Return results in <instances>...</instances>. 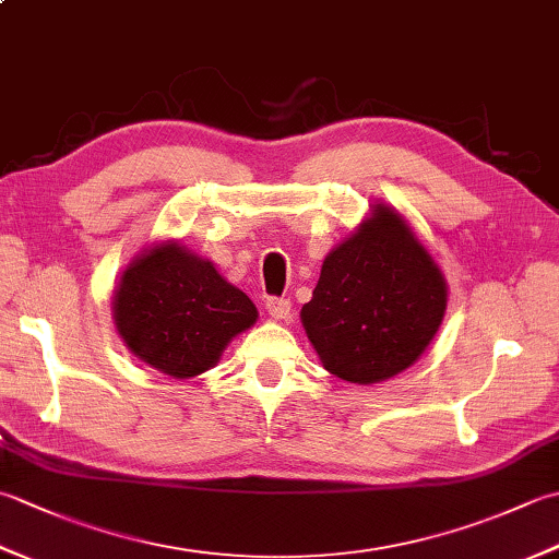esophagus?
<instances>
[{
	"mask_svg": "<svg viewBox=\"0 0 559 559\" xmlns=\"http://www.w3.org/2000/svg\"><path fill=\"white\" fill-rule=\"evenodd\" d=\"M266 312L273 319H288V314H290V300L288 298H276V295H271V298H266Z\"/></svg>",
	"mask_w": 559,
	"mask_h": 559,
	"instance_id": "1",
	"label": "esophagus"
}]
</instances>
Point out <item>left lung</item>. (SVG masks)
<instances>
[{
	"label": "left lung",
	"instance_id": "obj_1",
	"mask_svg": "<svg viewBox=\"0 0 559 559\" xmlns=\"http://www.w3.org/2000/svg\"><path fill=\"white\" fill-rule=\"evenodd\" d=\"M447 283L399 213L377 206L329 252L302 324L324 367L353 384L406 370L437 334Z\"/></svg>",
	"mask_w": 559,
	"mask_h": 559
}]
</instances>
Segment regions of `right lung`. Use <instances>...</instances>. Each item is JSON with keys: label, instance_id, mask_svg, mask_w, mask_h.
<instances>
[{"label": "right lung", "instance_id": "right-lung-1", "mask_svg": "<svg viewBox=\"0 0 559 559\" xmlns=\"http://www.w3.org/2000/svg\"><path fill=\"white\" fill-rule=\"evenodd\" d=\"M254 322V302L177 242L141 254L115 290V324L127 348L177 379L206 372Z\"/></svg>", "mask_w": 559, "mask_h": 559}]
</instances>
